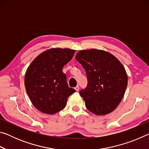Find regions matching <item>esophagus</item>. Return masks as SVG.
<instances>
[{
    "label": "esophagus",
    "mask_w": 149,
    "mask_h": 149,
    "mask_svg": "<svg viewBox=\"0 0 149 149\" xmlns=\"http://www.w3.org/2000/svg\"><path fill=\"white\" fill-rule=\"evenodd\" d=\"M75 91H79V86H78V85H77V86L75 87Z\"/></svg>",
    "instance_id": "esophagus-1"
}]
</instances>
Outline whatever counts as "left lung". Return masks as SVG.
I'll return each mask as SVG.
<instances>
[{
	"mask_svg": "<svg viewBox=\"0 0 149 149\" xmlns=\"http://www.w3.org/2000/svg\"><path fill=\"white\" fill-rule=\"evenodd\" d=\"M86 72L87 85L79 91L85 105L96 115L114 110L127 85L124 67L114 55L102 50H79L75 56Z\"/></svg>",
	"mask_w": 149,
	"mask_h": 149,
	"instance_id": "obj_1",
	"label": "left lung"
}]
</instances>
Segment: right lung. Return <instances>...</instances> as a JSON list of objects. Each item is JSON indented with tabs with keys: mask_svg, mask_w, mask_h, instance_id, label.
<instances>
[{
	"mask_svg": "<svg viewBox=\"0 0 149 149\" xmlns=\"http://www.w3.org/2000/svg\"><path fill=\"white\" fill-rule=\"evenodd\" d=\"M75 50L51 49L40 54L27 68L25 87L34 107L42 113L54 114L65 108L67 100L76 91L69 87L64 65Z\"/></svg>",
	"mask_w": 149,
	"mask_h": 149,
	"instance_id": "1",
	"label": "right lung"
}]
</instances>
